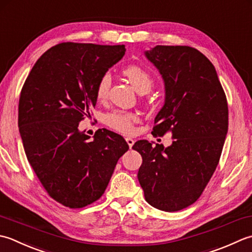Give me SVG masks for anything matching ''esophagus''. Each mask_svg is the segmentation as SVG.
Listing matches in <instances>:
<instances>
[{"label":"esophagus","mask_w":252,"mask_h":252,"mask_svg":"<svg viewBox=\"0 0 252 252\" xmlns=\"http://www.w3.org/2000/svg\"><path fill=\"white\" fill-rule=\"evenodd\" d=\"M126 142H127V145L129 146V148L131 149V147L133 146V143H135V140H133L132 138H130V137H127L126 138Z\"/></svg>","instance_id":"obj_1"}]
</instances>
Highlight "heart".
<instances>
[{"label": "heart", "mask_w": 252, "mask_h": 252, "mask_svg": "<svg viewBox=\"0 0 252 252\" xmlns=\"http://www.w3.org/2000/svg\"><path fill=\"white\" fill-rule=\"evenodd\" d=\"M124 75L127 77L131 86L135 90L139 92H149L153 86V79L151 75L139 66L131 65L124 69ZM111 87V76L105 74L102 76L99 84L96 86V97L97 100H104L109 94V90ZM106 125L110 126L113 129H115L123 133H130L133 130V124L137 121V117L132 113L123 112V111H114L105 115L104 119Z\"/></svg>", "instance_id": "b5f03b06"}]
</instances>
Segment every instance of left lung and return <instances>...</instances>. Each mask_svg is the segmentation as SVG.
Returning a JSON list of instances; mask_svg holds the SVG:
<instances>
[{
    "mask_svg": "<svg viewBox=\"0 0 252 252\" xmlns=\"http://www.w3.org/2000/svg\"><path fill=\"white\" fill-rule=\"evenodd\" d=\"M145 55L165 89L152 133L172 131L173 142L132 146L142 157L138 181L149 204L179 211L197 201L218 166L228 129L226 95L213 64L197 49L157 45Z\"/></svg>",
    "mask_w": 252,
    "mask_h": 252,
    "instance_id": "1",
    "label": "left lung"
}]
</instances>
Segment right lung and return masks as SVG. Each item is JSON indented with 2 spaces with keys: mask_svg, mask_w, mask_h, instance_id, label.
Here are the masks:
<instances>
[{
  "mask_svg": "<svg viewBox=\"0 0 252 252\" xmlns=\"http://www.w3.org/2000/svg\"><path fill=\"white\" fill-rule=\"evenodd\" d=\"M125 45L60 43L35 62L18 105V127L28 162L45 190L65 207L99 199L119 158L129 149L106 129L94 139L78 129L96 104V86L120 62Z\"/></svg>",
  "mask_w": 252,
  "mask_h": 252,
  "instance_id": "right-lung-1",
  "label": "right lung"
}]
</instances>
